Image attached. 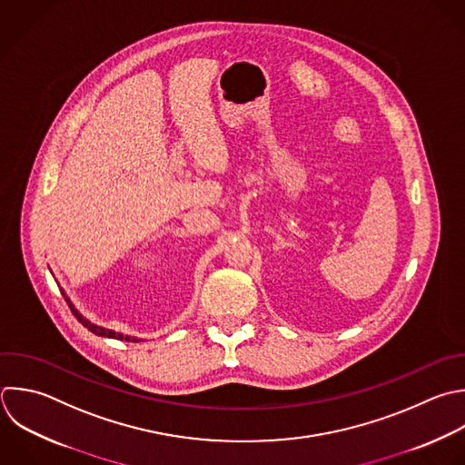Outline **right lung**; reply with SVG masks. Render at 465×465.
Wrapping results in <instances>:
<instances>
[{
  "label": "right lung",
  "instance_id": "right-lung-1",
  "mask_svg": "<svg viewBox=\"0 0 465 465\" xmlns=\"http://www.w3.org/2000/svg\"><path fill=\"white\" fill-rule=\"evenodd\" d=\"M62 294L65 296V302L69 303V307H71V311H73V314L78 318V322L82 323V325H85L91 332H94V334H98V336H107V338H116V340H125V341H140L138 338H134V336H125V334H122V332H116V331H111V329H105V327H100V325H96V323H93V322H89L85 316H82V312L73 305V302L67 298V294L62 291Z\"/></svg>",
  "mask_w": 465,
  "mask_h": 465
}]
</instances>
